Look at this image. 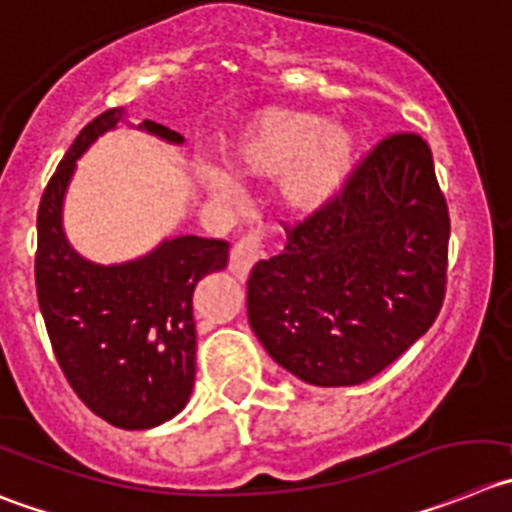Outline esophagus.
Wrapping results in <instances>:
<instances>
[{"mask_svg": "<svg viewBox=\"0 0 512 512\" xmlns=\"http://www.w3.org/2000/svg\"><path fill=\"white\" fill-rule=\"evenodd\" d=\"M260 247H262V229H247L242 237L234 242L232 255H229V270L237 278H247L257 260H260Z\"/></svg>", "mask_w": 512, "mask_h": 512, "instance_id": "34e87169", "label": "esophagus"}]
</instances>
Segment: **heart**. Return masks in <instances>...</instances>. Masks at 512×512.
Returning a JSON list of instances; mask_svg holds the SVG:
<instances>
[{
    "label": "heart",
    "instance_id": "1",
    "mask_svg": "<svg viewBox=\"0 0 512 512\" xmlns=\"http://www.w3.org/2000/svg\"><path fill=\"white\" fill-rule=\"evenodd\" d=\"M356 156V138L321 116L267 111L247 123L229 146V164L242 176H283V199L298 212L326 207L346 181ZM199 179L217 199L234 202L240 189L229 171L202 166Z\"/></svg>",
    "mask_w": 512,
    "mask_h": 512
}]
</instances>
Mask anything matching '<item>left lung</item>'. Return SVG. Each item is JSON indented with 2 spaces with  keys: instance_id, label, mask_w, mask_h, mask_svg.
Returning a JSON list of instances; mask_svg holds the SVG:
<instances>
[{
  "instance_id": "1",
  "label": "left lung",
  "mask_w": 512,
  "mask_h": 512,
  "mask_svg": "<svg viewBox=\"0 0 512 512\" xmlns=\"http://www.w3.org/2000/svg\"><path fill=\"white\" fill-rule=\"evenodd\" d=\"M285 234V250L252 267L247 315L298 379L364 384L437 321L450 209L417 133L381 138L336 197Z\"/></svg>"
}]
</instances>
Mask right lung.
<instances>
[{"mask_svg":"<svg viewBox=\"0 0 512 512\" xmlns=\"http://www.w3.org/2000/svg\"><path fill=\"white\" fill-rule=\"evenodd\" d=\"M121 118L123 108L93 118L47 181L37 209L35 283L52 351L80 401L113 427L151 429L189 401L197 374L194 288L227 267L229 242L181 234L111 267L83 260L68 245L62 197L75 159ZM141 128L184 141L161 123Z\"/></svg>","mask_w":512,"mask_h":512,"instance_id":"right-lung-1","label":"right lung"}]
</instances>
